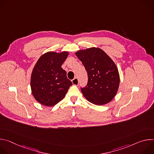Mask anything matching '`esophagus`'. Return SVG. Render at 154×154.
<instances>
[{"label":"esophagus","instance_id":"34e87169","mask_svg":"<svg viewBox=\"0 0 154 154\" xmlns=\"http://www.w3.org/2000/svg\"><path fill=\"white\" fill-rule=\"evenodd\" d=\"M72 84L74 85H79V80L77 78H74L73 80H72Z\"/></svg>","mask_w":154,"mask_h":154}]
</instances>
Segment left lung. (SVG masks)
Instances as JSON below:
<instances>
[{"instance_id": "left-lung-1", "label": "left lung", "mask_w": 154, "mask_h": 154, "mask_svg": "<svg viewBox=\"0 0 154 154\" xmlns=\"http://www.w3.org/2000/svg\"><path fill=\"white\" fill-rule=\"evenodd\" d=\"M87 71L88 82L81 89L87 100L97 105L111 102L118 91L120 77L115 62L102 49L90 48L75 52Z\"/></svg>"}]
</instances>
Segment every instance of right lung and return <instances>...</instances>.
I'll return each instance as SVG.
<instances>
[{"label":"right lung","instance_id":"obj_1","mask_svg":"<svg viewBox=\"0 0 154 154\" xmlns=\"http://www.w3.org/2000/svg\"><path fill=\"white\" fill-rule=\"evenodd\" d=\"M69 52H48L42 54L31 74L32 93L39 103L52 106L61 100L72 85L61 68Z\"/></svg>","mask_w":154,"mask_h":154}]
</instances>
